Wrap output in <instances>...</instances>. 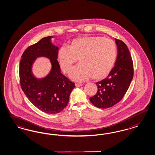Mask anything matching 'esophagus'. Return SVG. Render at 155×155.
I'll return each mask as SVG.
<instances>
[{"mask_svg": "<svg viewBox=\"0 0 155 155\" xmlns=\"http://www.w3.org/2000/svg\"><path fill=\"white\" fill-rule=\"evenodd\" d=\"M75 85L76 87H80V86H82V84H78V83H75Z\"/></svg>", "mask_w": 155, "mask_h": 155, "instance_id": "esophagus-1", "label": "esophagus"}]
</instances>
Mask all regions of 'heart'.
Returning <instances> with one entry per match:
<instances>
[{
  "mask_svg": "<svg viewBox=\"0 0 155 155\" xmlns=\"http://www.w3.org/2000/svg\"><path fill=\"white\" fill-rule=\"evenodd\" d=\"M117 56L116 44L108 38L85 36L76 38L68 48L61 47L57 52V60L62 71L68 73L77 60L80 64L69 73L71 80L83 81L104 78L112 70Z\"/></svg>",
  "mask_w": 155,
  "mask_h": 155,
  "instance_id": "heart-1",
  "label": "heart"
}]
</instances>
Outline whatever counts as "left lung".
I'll list each match as a JSON object with an SVG mask.
<instances>
[{
    "label": "left lung",
    "instance_id": "left-lung-1",
    "mask_svg": "<svg viewBox=\"0 0 155 155\" xmlns=\"http://www.w3.org/2000/svg\"><path fill=\"white\" fill-rule=\"evenodd\" d=\"M117 54L114 67L108 76L96 83L97 94L90 98L95 107L108 108L118 103L127 92L134 76L133 62L124 42L115 38Z\"/></svg>",
    "mask_w": 155,
    "mask_h": 155
}]
</instances>
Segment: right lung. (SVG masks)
Listing matches in <instances>:
<instances>
[{"label": "right lung", "instance_id": "add662e5", "mask_svg": "<svg viewBox=\"0 0 155 155\" xmlns=\"http://www.w3.org/2000/svg\"><path fill=\"white\" fill-rule=\"evenodd\" d=\"M53 36L42 38L28 47L21 56L19 75L21 89L30 102L44 113L55 114L61 112L69 102L75 84L61 73L57 61L58 47L52 44ZM46 57L51 63V69L44 78L37 79L32 67L38 57Z\"/></svg>", "mask_w": 155, "mask_h": 155}]
</instances>
